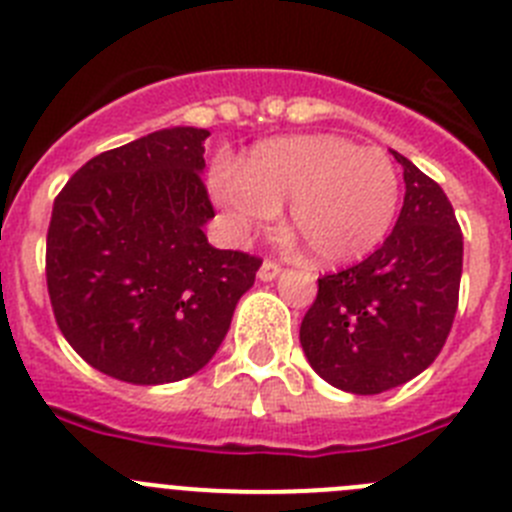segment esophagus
Segmentation results:
<instances>
[{"mask_svg": "<svg viewBox=\"0 0 512 512\" xmlns=\"http://www.w3.org/2000/svg\"><path fill=\"white\" fill-rule=\"evenodd\" d=\"M278 275H280V265H278V262H273V260H265L260 265V270H257V278L265 280V283H267V280H275Z\"/></svg>", "mask_w": 512, "mask_h": 512, "instance_id": "1", "label": "esophagus"}]
</instances>
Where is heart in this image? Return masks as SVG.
<instances>
[{"label":"heart","instance_id":"obj_1","mask_svg":"<svg viewBox=\"0 0 512 512\" xmlns=\"http://www.w3.org/2000/svg\"><path fill=\"white\" fill-rule=\"evenodd\" d=\"M211 196L237 237L285 224L313 265L339 267L370 255L390 232L400 173L380 147L339 135H290L255 145L239 170L216 168Z\"/></svg>","mask_w":512,"mask_h":512}]
</instances>
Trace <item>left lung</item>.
<instances>
[{
	"label": "left lung",
	"instance_id": "8db88e82",
	"mask_svg": "<svg viewBox=\"0 0 512 512\" xmlns=\"http://www.w3.org/2000/svg\"><path fill=\"white\" fill-rule=\"evenodd\" d=\"M405 199L395 229L359 265L319 278L301 324L308 365L329 385L377 395L421 375L459 303L462 229L446 193L400 153Z\"/></svg>",
	"mask_w": 512,
	"mask_h": 512
}]
</instances>
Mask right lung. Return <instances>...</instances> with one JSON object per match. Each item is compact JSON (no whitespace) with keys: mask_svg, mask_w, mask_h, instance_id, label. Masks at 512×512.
Wrapping results in <instances>:
<instances>
[{"mask_svg":"<svg viewBox=\"0 0 512 512\" xmlns=\"http://www.w3.org/2000/svg\"><path fill=\"white\" fill-rule=\"evenodd\" d=\"M199 127L91 158L53 204L45 275L66 342L109 377L163 385L209 365L260 257L216 250Z\"/></svg>","mask_w":512,"mask_h":512,"instance_id":"1","label":"right lung"}]
</instances>
